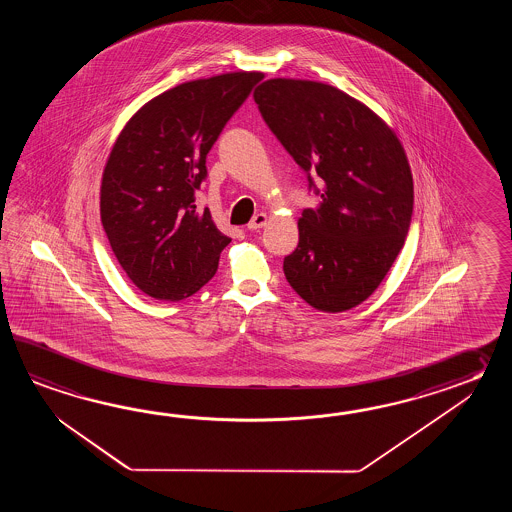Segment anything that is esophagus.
<instances>
[{"label": "esophagus", "mask_w": 512, "mask_h": 512, "mask_svg": "<svg viewBox=\"0 0 512 512\" xmlns=\"http://www.w3.org/2000/svg\"><path fill=\"white\" fill-rule=\"evenodd\" d=\"M267 221H269V218H267V214H263V212H260V214H256L254 218L249 221V225H247V229L249 230H260L267 225Z\"/></svg>", "instance_id": "esophagus-1"}]
</instances>
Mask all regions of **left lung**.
Masks as SVG:
<instances>
[{"label": "left lung", "mask_w": 512, "mask_h": 512, "mask_svg": "<svg viewBox=\"0 0 512 512\" xmlns=\"http://www.w3.org/2000/svg\"><path fill=\"white\" fill-rule=\"evenodd\" d=\"M261 117L316 189L320 203L298 219L287 282L324 313L362 304L403 249L414 179L395 131L337 87L271 78L254 89Z\"/></svg>", "instance_id": "obj_1"}]
</instances>
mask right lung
<instances>
[{
    "label": "right lung",
    "instance_id": "obj_1",
    "mask_svg": "<svg viewBox=\"0 0 512 512\" xmlns=\"http://www.w3.org/2000/svg\"><path fill=\"white\" fill-rule=\"evenodd\" d=\"M263 78L238 71L172 87L120 131L100 185V219L120 267L142 293L177 302L218 271L230 243L196 207L207 153Z\"/></svg>",
    "mask_w": 512,
    "mask_h": 512
}]
</instances>
